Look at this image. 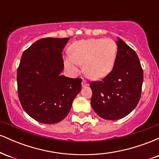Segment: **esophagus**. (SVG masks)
<instances>
[{
  "mask_svg": "<svg viewBox=\"0 0 159 159\" xmlns=\"http://www.w3.org/2000/svg\"><path fill=\"white\" fill-rule=\"evenodd\" d=\"M88 85V84H87V82L85 81L84 79L82 81V87H87V86Z\"/></svg>",
  "mask_w": 159,
  "mask_h": 159,
  "instance_id": "obj_1",
  "label": "esophagus"
}]
</instances>
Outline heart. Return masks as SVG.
I'll list each match as a JSON object with an SVG mask.
<instances>
[{
	"instance_id": "1",
	"label": "heart",
	"mask_w": 159,
	"mask_h": 159,
	"mask_svg": "<svg viewBox=\"0 0 159 159\" xmlns=\"http://www.w3.org/2000/svg\"><path fill=\"white\" fill-rule=\"evenodd\" d=\"M70 55L65 58V65L71 72H78V64H83L85 75L99 80L110 73L114 67L117 45L113 39H89L74 43L69 48Z\"/></svg>"
}]
</instances>
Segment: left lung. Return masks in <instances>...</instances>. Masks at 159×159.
<instances>
[{"instance_id":"8db88e82","label":"left lung","mask_w":159,"mask_h":159,"mask_svg":"<svg viewBox=\"0 0 159 159\" xmlns=\"http://www.w3.org/2000/svg\"><path fill=\"white\" fill-rule=\"evenodd\" d=\"M114 67L101 81L90 82L91 105L100 117L116 120L135 108L141 96L143 72L136 52L118 38Z\"/></svg>"}]
</instances>
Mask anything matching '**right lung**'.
<instances>
[{"mask_svg":"<svg viewBox=\"0 0 159 159\" xmlns=\"http://www.w3.org/2000/svg\"><path fill=\"white\" fill-rule=\"evenodd\" d=\"M69 38H43L23 52L17 69L18 95L30 117L42 123H59L69 114L81 90V78L61 75L62 51Z\"/></svg>","mask_w":159,"mask_h":159,"instance_id":"right-lung-1","label":"right lung"}]
</instances>
